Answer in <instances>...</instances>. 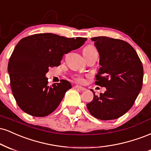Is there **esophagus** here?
<instances>
[{
	"instance_id": "esophagus-1",
	"label": "esophagus",
	"mask_w": 151,
	"mask_h": 151,
	"mask_svg": "<svg viewBox=\"0 0 151 151\" xmlns=\"http://www.w3.org/2000/svg\"><path fill=\"white\" fill-rule=\"evenodd\" d=\"M74 88H76V89L77 90H81V91H84V90H86V89L85 88H83V87H81L80 86H76Z\"/></svg>"
}]
</instances>
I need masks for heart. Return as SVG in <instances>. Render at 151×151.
<instances>
[{
	"instance_id": "1",
	"label": "heart",
	"mask_w": 151,
	"mask_h": 151,
	"mask_svg": "<svg viewBox=\"0 0 151 151\" xmlns=\"http://www.w3.org/2000/svg\"><path fill=\"white\" fill-rule=\"evenodd\" d=\"M94 50H96V49H95V47H93V46H87L86 47L84 48V49H83V52H89V51H94ZM76 80H77L78 81H79V82H83V78L82 77H81V76H78V77L76 78Z\"/></svg>"
}]
</instances>
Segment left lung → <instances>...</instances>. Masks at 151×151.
I'll return each mask as SVG.
<instances>
[{"mask_svg":"<svg viewBox=\"0 0 151 151\" xmlns=\"http://www.w3.org/2000/svg\"><path fill=\"white\" fill-rule=\"evenodd\" d=\"M100 56L101 67L95 84L106 91L87 104L90 113L101 120L117 119L127 112L143 86V68L135 49L121 40L107 37L91 38Z\"/></svg>","mask_w":151,"mask_h":151,"instance_id":"8db88e82","label":"left lung"}]
</instances>
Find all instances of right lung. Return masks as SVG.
Masks as SVG:
<instances>
[{"instance_id":"obj_1","label":"right lung","mask_w":151,"mask_h":151,"mask_svg":"<svg viewBox=\"0 0 151 151\" xmlns=\"http://www.w3.org/2000/svg\"><path fill=\"white\" fill-rule=\"evenodd\" d=\"M86 38H66L51 33L24 37L15 46L8 62L10 87L17 104L34 116L52 113L71 88L68 81L48 86L49 68L58 66L63 56L83 45Z\"/></svg>"}]
</instances>
